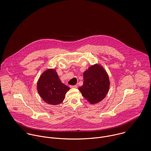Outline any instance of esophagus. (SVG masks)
<instances>
[{
	"label": "esophagus",
	"mask_w": 151,
	"mask_h": 151,
	"mask_svg": "<svg viewBox=\"0 0 151 151\" xmlns=\"http://www.w3.org/2000/svg\"><path fill=\"white\" fill-rule=\"evenodd\" d=\"M70 87L72 88H77L78 85H72V86H70Z\"/></svg>",
	"instance_id": "34e87169"
}]
</instances>
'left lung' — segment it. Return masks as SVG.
<instances>
[{
    "label": "left lung",
    "mask_w": 151,
    "mask_h": 151,
    "mask_svg": "<svg viewBox=\"0 0 151 151\" xmlns=\"http://www.w3.org/2000/svg\"><path fill=\"white\" fill-rule=\"evenodd\" d=\"M83 85L79 88L82 96L91 104L101 101L108 93L109 76L105 70L98 65L91 66L84 72Z\"/></svg>",
    "instance_id": "1"
}]
</instances>
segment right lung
<instances>
[{"instance_id":"add662e5","label":"right lung","mask_w":151,"mask_h":151,"mask_svg":"<svg viewBox=\"0 0 151 151\" xmlns=\"http://www.w3.org/2000/svg\"><path fill=\"white\" fill-rule=\"evenodd\" d=\"M39 94L46 103L57 105L64 100L69 88L63 84L54 69H48L40 76L37 83Z\"/></svg>"}]
</instances>
